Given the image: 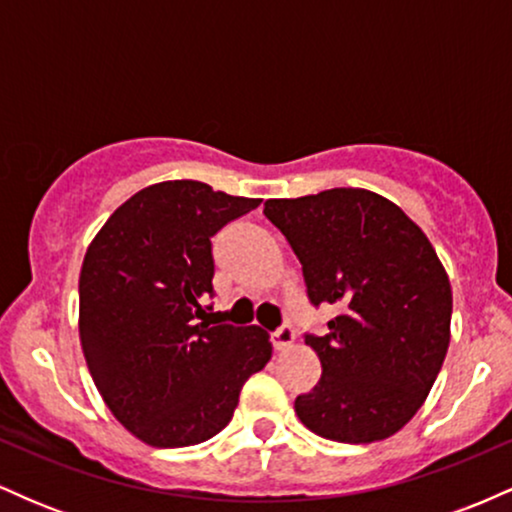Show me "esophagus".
<instances>
[{"instance_id": "obj_1", "label": "esophagus", "mask_w": 512, "mask_h": 512, "mask_svg": "<svg viewBox=\"0 0 512 512\" xmlns=\"http://www.w3.org/2000/svg\"><path fill=\"white\" fill-rule=\"evenodd\" d=\"M293 342H296V332H293L291 327H281V330H276L272 334V346L276 351L291 349Z\"/></svg>"}]
</instances>
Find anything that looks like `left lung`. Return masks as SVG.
<instances>
[{"label":"left lung","instance_id":"8db88e82","mask_svg":"<svg viewBox=\"0 0 512 512\" xmlns=\"http://www.w3.org/2000/svg\"><path fill=\"white\" fill-rule=\"evenodd\" d=\"M264 216L303 264L315 305L339 310L305 344L322 375L296 414L337 443L395 436L426 402L450 344L452 289L431 240L383 195L334 187L267 199Z\"/></svg>","mask_w":512,"mask_h":512}]
</instances>
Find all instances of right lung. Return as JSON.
I'll list each match as a JSON object with an SVG mask.
<instances>
[{
    "mask_svg": "<svg viewBox=\"0 0 512 512\" xmlns=\"http://www.w3.org/2000/svg\"><path fill=\"white\" fill-rule=\"evenodd\" d=\"M255 207L260 199L207 182H156L120 204L88 245L81 351L115 419L151 448L214 438L245 380L272 358L267 332L211 327L202 308L214 293L211 236Z\"/></svg>",
    "mask_w": 512,
    "mask_h": 512,
    "instance_id": "obj_1",
    "label": "right lung"
}]
</instances>
